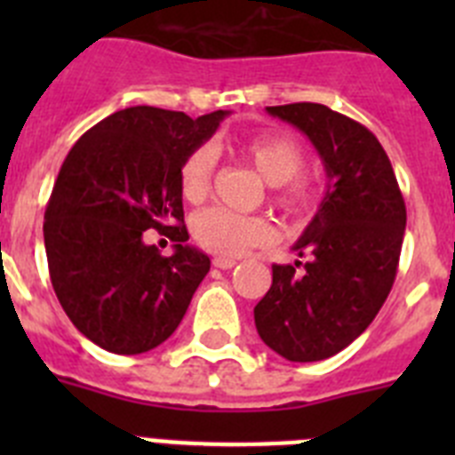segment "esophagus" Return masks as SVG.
<instances>
[{
	"label": "esophagus",
	"instance_id": "34e87169",
	"mask_svg": "<svg viewBox=\"0 0 455 455\" xmlns=\"http://www.w3.org/2000/svg\"><path fill=\"white\" fill-rule=\"evenodd\" d=\"M214 267L216 268H223V271H228V268H235L236 267V259H230V257H214Z\"/></svg>",
	"mask_w": 455,
	"mask_h": 455
}]
</instances>
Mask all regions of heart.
Masks as SVG:
<instances>
[{
  "instance_id": "heart-1",
  "label": "heart",
  "mask_w": 455,
  "mask_h": 455,
  "mask_svg": "<svg viewBox=\"0 0 455 455\" xmlns=\"http://www.w3.org/2000/svg\"><path fill=\"white\" fill-rule=\"evenodd\" d=\"M239 152L271 187L275 204L289 214H303L312 204V188L299 178L305 166L303 148L287 134L259 132L236 143ZM216 155L209 146H198L180 166V191L188 203H203L212 191ZM191 235L198 246L220 257H239L273 239L271 220L264 216L235 214L225 207H209L191 219Z\"/></svg>"
}]
</instances>
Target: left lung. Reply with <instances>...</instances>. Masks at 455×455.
Segmentation results:
<instances>
[{
	"mask_svg": "<svg viewBox=\"0 0 455 455\" xmlns=\"http://www.w3.org/2000/svg\"><path fill=\"white\" fill-rule=\"evenodd\" d=\"M267 111L312 140L331 184L293 243L309 259L273 264L255 325L277 355L316 363L347 348L383 307L399 267L405 203L383 146L364 124L315 102Z\"/></svg>",
	"mask_w": 455,
	"mask_h": 455,
	"instance_id": "8db88e82",
	"label": "left lung"
}]
</instances>
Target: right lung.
<instances>
[{"label": "right lung", "mask_w": 455, "mask_h": 455, "mask_svg": "<svg viewBox=\"0 0 455 455\" xmlns=\"http://www.w3.org/2000/svg\"><path fill=\"white\" fill-rule=\"evenodd\" d=\"M228 111L130 107L100 120L72 146L45 209L52 287L68 319L100 348L152 351L175 332L209 257L188 246L180 166ZM176 243L164 258L142 232Z\"/></svg>", "instance_id": "right-lung-1"}]
</instances>
